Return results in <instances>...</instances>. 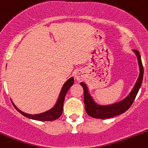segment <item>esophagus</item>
I'll return each mask as SVG.
<instances>
[{
    "label": "esophagus",
    "instance_id": "obj_1",
    "mask_svg": "<svg viewBox=\"0 0 148 148\" xmlns=\"http://www.w3.org/2000/svg\"><path fill=\"white\" fill-rule=\"evenodd\" d=\"M74 78L77 80L79 81L82 79L83 78V72L81 71V70H78V71H75L74 72Z\"/></svg>",
    "mask_w": 148,
    "mask_h": 148
}]
</instances>
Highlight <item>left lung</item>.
<instances>
[{
    "mask_svg": "<svg viewBox=\"0 0 148 148\" xmlns=\"http://www.w3.org/2000/svg\"><path fill=\"white\" fill-rule=\"evenodd\" d=\"M133 52L135 53L137 56L140 74L131 92L129 93V95H127V96H126L124 99L120 101L116 102L111 104H98L95 101L93 97L90 95L87 84L83 82H80V84L82 86L83 90H84V103L85 110L90 116L95 119H100L112 118L127 111L132 106L141 87L143 79V74H144V69H143L140 53L136 50H133Z\"/></svg>",
    "mask_w": 148,
    "mask_h": 148,
    "instance_id": "left-lung-1",
    "label": "left lung"
}]
</instances>
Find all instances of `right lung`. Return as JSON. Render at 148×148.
<instances>
[{"mask_svg":"<svg viewBox=\"0 0 148 148\" xmlns=\"http://www.w3.org/2000/svg\"><path fill=\"white\" fill-rule=\"evenodd\" d=\"M74 79L73 77H70L69 79H67L66 81L64 82V84H63L62 87H61V91H60L58 99H57L55 105H54L51 109L46 110V111H45V112L40 113V114H27V113H24L23 112V111H21V110H19V109L15 106V104L13 103L12 100H11V103H12L13 106H14V108L16 109L17 111H18L20 114H22L24 116L27 117V118L30 119L37 120V121H53V120H56L57 119L59 118V117L61 116V114H62L63 108H64V98H65V96L66 95L68 90H69L70 87L74 84Z\"/></svg>","mask_w":148,"mask_h":148,"instance_id":"1","label":"right lung"}]
</instances>
